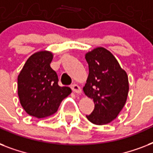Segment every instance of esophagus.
<instances>
[{
    "instance_id": "esophagus-1",
    "label": "esophagus",
    "mask_w": 153,
    "mask_h": 153,
    "mask_svg": "<svg viewBox=\"0 0 153 153\" xmlns=\"http://www.w3.org/2000/svg\"><path fill=\"white\" fill-rule=\"evenodd\" d=\"M71 90L73 91H74V93H76V94H81L82 93V90L81 88H80V86H78L77 84H73V85H71Z\"/></svg>"
}]
</instances>
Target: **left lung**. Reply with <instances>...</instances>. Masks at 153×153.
Returning <instances> with one entry per match:
<instances>
[{"label":"left lung","mask_w":153,"mask_h":153,"mask_svg":"<svg viewBox=\"0 0 153 153\" xmlns=\"http://www.w3.org/2000/svg\"><path fill=\"white\" fill-rule=\"evenodd\" d=\"M85 59L89 75L82 90L94 102V109L86 118L97 126L106 125L116 119L125 106L129 89L128 75L105 48L86 52Z\"/></svg>","instance_id":"obj_1"}]
</instances>
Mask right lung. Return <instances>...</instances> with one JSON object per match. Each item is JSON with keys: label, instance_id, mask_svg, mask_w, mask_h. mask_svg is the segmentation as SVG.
<instances>
[{"label": "right lung", "instance_id": "obj_1", "mask_svg": "<svg viewBox=\"0 0 153 153\" xmlns=\"http://www.w3.org/2000/svg\"><path fill=\"white\" fill-rule=\"evenodd\" d=\"M52 59L53 53L49 51L32 54L17 78L21 106L28 115L39 119L55 114L62 101L71 93L70 87L58 85L57 74L50 66Z\"/></svg>", "mask_w": 153, "mask_h": 153}]
</instances>
